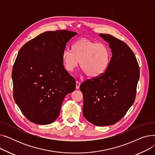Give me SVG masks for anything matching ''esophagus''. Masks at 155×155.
Masks as SVG:
<instances>
[{
    "label": "esophagus",
    "mask_w": 155,
    "mask_h": 155,
    "mask_svg": "<svg viewBox=\"0 0 155 155\" xmlns=\"http://www.w3.org/2000/svg\"><path fill=\"white\" fill-rule=\"evenodd\" d=\"M80 82H78V81H77V82H76V88L78 89L80 88Z\"/></svg>",
    "instance_id": "1"
}]
</instances>
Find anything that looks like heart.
<instances>
[{
  "instance_id": "heart-1",
  "label": "heart",
  "mask_w": 155,
  "mask_h": 155,
  "mask_svg": "<svg viewBox=\"0 0 155 155\" xmlns=\"http://www.w3.org/2000/svg\"><path fill=\"white\" fill-rule=\"evenodd\" d=\"M110 59L111 53L106 45L85 38L76 41L71 45V50L66 49L62 53L67 71L72 72L80 63L85 75L92 78L101 77L107 71Z\"/></svg>"
}]
</instances>
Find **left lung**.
I'll list each match as a JSON object with an SVG mask.
<instances>
[{
    "label": "left lung",
    "instance_id": "left-lung-1",
    "mask_svg": "<svg viewBox=\"0 0 155 155\" xmlns=\"http://www.w3.org/2000/svg\"><path fill=\"white\" fill-rule=\"evenodd\" d=\"M112 53L108 69L98 78L80 86L84 96L83 115L97 126L112 125L126 114L134 102L140 67L133 51L124 42L99 34Z\"/></svg>",
    "mask_w": 155,
    "mask_h": 155
}]
</instances>
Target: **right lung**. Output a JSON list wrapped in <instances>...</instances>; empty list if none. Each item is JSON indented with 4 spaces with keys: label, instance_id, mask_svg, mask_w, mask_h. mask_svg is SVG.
<instances>
[{
    "label": "right lung",
    "instance_id": "right-lung-1",
    "mask_svg": "<svg viewBox=\"0 0 155 155\" xmlns=\"http://www.w3.org/2000/svg\"><path fill=\"white\" fill-rule=\"evenodd\" d=\"M77 32L46 31L21 48L14 62L13 97L25 117L35 124L52 123L64 97L75 91V80L64 69L62 53Z\"/></svg>",
    "mask_w": 155,
    "mask_h": 155
}]
</instances>
